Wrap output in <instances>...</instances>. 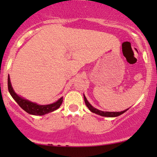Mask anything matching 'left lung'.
Returning a JSON list of instances; mask_svg holds the SVG:
<instances>
[{"instance_id":"obj_1","label":"left lung","mask_w":157,"mask_h":157,"mask_svg":"<svg viewBox=\"0 0 157 157\" xmlns=\"http://www.w3.org/2000/svg\"><path fill=\"white\" fill-rule=\"evenodd\" d=\"M83 97H84V100H85V103H86V106H87L88 108H89V109L90 111H91V112L94 113H97V114L98 115H100V116L102 117H118L120 116V115L122 114L123 113H125L126 111H128V109H125L124 110V111H117V112H110V111H100V110H98L97 109H95L94 107H93L92 105H91V104L89 103V101L87 100V99H86V96H85V94H83Z\"/></svg>"}]
</instances>
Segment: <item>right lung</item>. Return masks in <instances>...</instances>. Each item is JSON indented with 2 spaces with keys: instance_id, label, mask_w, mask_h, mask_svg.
I'll list each match as a JSON object with an SVG mask.
<instances>
[{
  "instance_id": "1",
  "label": "right lung",
  "mask_w": 157,
  "mask_h": 157,
  "mask_svg": "<svg viewBox=\"0 0 157 157\" xmlns=\"http://www.w3.org/2000/svg\"><path fill=\"white\" fill-rule=\"evenodd\" d=\"M8 89L11 96L18 104L20 107L22 108L26 112L32 115L42 116V115L52 112V111L59 109L63 102V97H61L54 103L48 104V105H38L36 102H31L29 100H26V99H24L23 97L19 96L18 94H17L15 92L12 86V84H11L10 75L8 76Z\"/></svg>"
}]
</instances>
